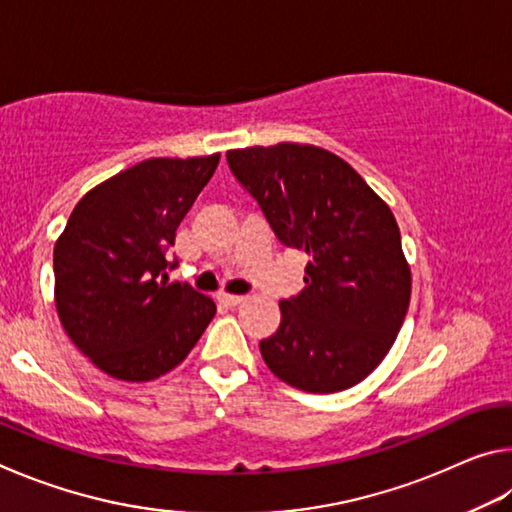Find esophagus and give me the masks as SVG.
<instances>
[{
  "label": "esophagus",
  "instance_id": "obj_1",
  "mask_svg": "<svg viewBox=\"0 0 512 512\" xmlns=\"http://www.w3.org/2000/svg\"><path fill=\"white\" fill-rule=\"evenodd\" d=\"M216 298H219V302L225 307H237V305H241V302H244V296H235V293H225V291H221Z\"/></svg>",
  "mask_w": 512,
  "mask_h": 512
}]
</instances>
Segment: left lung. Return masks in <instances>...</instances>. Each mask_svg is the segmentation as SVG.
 Instances as JSON below:
<instances>
[{
	"label": "left lung",
	"mask_w": 512,
	"mask_h": 512,
	"mask_svg": "<svg viewBox=\"0 0 512 512\" xmlns=\"http://www.w3.org/2000/svg\"><path fill=\"white\" fill-rule=\"evenodd\" d=\"M237 180L284 246L305 250V289L259 343L275 377L305 393L345 391L391 350L411 300L397 221L348 162L314 144L228 151Z\"/></svg>",
	"instance_id": "obj_1"
}]
</instances>
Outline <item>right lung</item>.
I'll return each instance as SVG.
<instances>
[{"instance_id": "right-lung-1", "label": "right lung", "mask_w": 512, "mask_h": 512, "mask_svg": "<svg viewBox=\"0 0 512 512\" xmlns=\"http://www.w3.org/2000/svg\"><path fill=\"white\" fill-rule=\"evenodd\" d=\"M221 153L151 158L90 189L54 246V300L72 343L106 375L158 379L183 363L216 314L167 277L176 228Z\"/></svg>"}]
</instances>
